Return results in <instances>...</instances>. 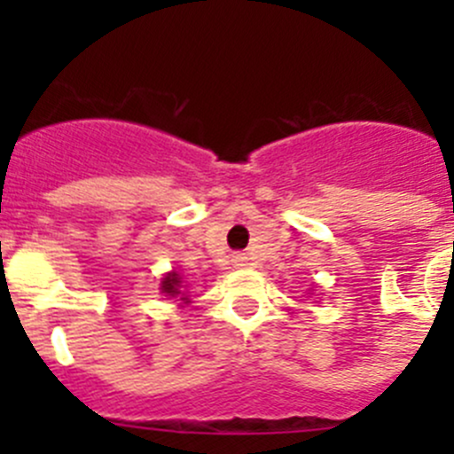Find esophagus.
<instances>
[{"instance_id":"esophagus-1","label":"esophagus","mask_w":454,"mask_h":454,"mask_svg":"<svg viewBox=\"0 0 454 454\" xmlns=\"http://www.w3.org/2000/svg\"><path fill=\"white\" fill-rule=\"evenodd\" d=\"M232 265H235V268H244V265H248V256L232 254Z\"/></svg>"}]
</instances>
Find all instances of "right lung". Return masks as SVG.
<instances>
[{"label": "right lung", "mask_w": 454, "mask_h": 454, "mask_svg": "<svg viewBox=\"0 0 454 454\" xmlns=\"http://www.w3.org/2000/svg\"><path fill=\"white\" fill-rule=\"evenodd\" d=\"M160 290H162V294H167V296H182L180 301L189 303V296L182 292L184 287H182V277L177 272H168L167 277L162 278V283H160Z\"/></svg>", "instance_id": "right-lung-1"}]
</instances>
